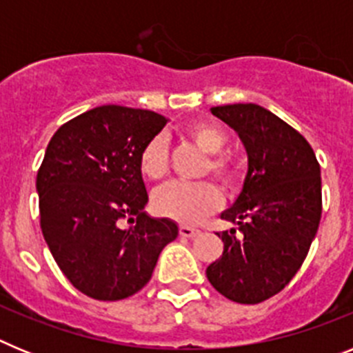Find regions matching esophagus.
<instances>
[{
  "instance_id": "obj_1",
  "label": "esophagus",
  "mask_w": 353,
  "mask_h": 353,
  "mask_svg": "<svg viewBox=\"0 0 353 353\" xmlns=\"http://www.w3.org/2000/svg\"><path fill=\"white\" fill-rule=\"evenodd\" d=\"M180 236H185V239H192V236L198 235V230H194V228H189V226H180L179 230Z\"/></svg>"
}]
</instances>
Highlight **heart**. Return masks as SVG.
I'll return each instance as SVG.
<instances>
[{
  "instance_id": "heart-1",
  "label": "heart",
  "mask_w": 353,
  "mask_h": 353,
  "mask_svg": "<svg viewBox=\"0 0 353 353\" xmlns=\"http://www.w3.org/2000/svg\"><path fill=\"white\" fill-rule=\"evenodd\" d=\"M192 145L203 154L210 155L205 164V173H212L224 185L233 187L239 182V168L235 162L219 155L228 143V136L219 125L210 121H194L183 130ZM141 173L150 180H161L170 168L166 139L161 136L150 139L139 155ZM223 198L219 189L210 182L189 183L170 182L154 192V207L161 215L182 224H196L207 215L219 210Z\"/></svg>"
}]
</instances>
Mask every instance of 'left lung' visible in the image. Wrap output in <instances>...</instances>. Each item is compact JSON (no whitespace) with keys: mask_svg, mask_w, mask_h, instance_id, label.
<instances>
[{"mask_svg":"<svg viewBox=\"0 0 353 353\" xmlns=\"http://www.w3.org/2000/svg\"><path fill=\"white\" fill-rule=\"evenodd\" d=\"M210 111L239 134L248 174L233 207L221 214L239 233H217L224 251L207 277L230 301L258 304L281 292L307 256L322 217L320 164L304 136L269 109L228 104Z\"/></svg>","mask_w":353,"mask_h":353,"instance_id":"obj_1","label":"left lung"}]
</instances>
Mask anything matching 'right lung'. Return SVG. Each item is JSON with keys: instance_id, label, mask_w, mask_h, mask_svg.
<instances>
[{"instance_id": "add662e5", "label": "right lung", "mask_w": 353, "mask_h": 353, "mask_svg": "<svg viewBox=\"0 0 353 353\" xmlns=\"http://www.w3.org/2000/svg\"><path fill=\"white\" fill-rule=\"evenodd\" d=\"M166 121L146 109L101 105L63 123L46 150L37 174L43 239L68 281L97 301L138 293L179 235L173 221L143 210L139 155Z\"/></svg>"}]
</instances>
